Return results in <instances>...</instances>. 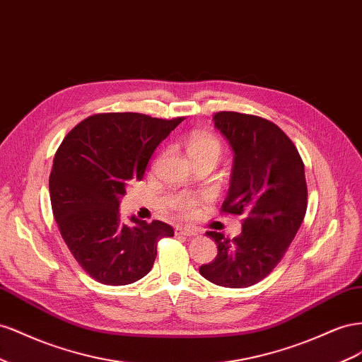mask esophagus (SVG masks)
<instances>
[{
  "mask_svg": "<svg viewBox=\"0 0 362 362\" xmlns=\"http://www.w3.org/2000/svg\"><path fill=\"white\" fill-rule=\"evenodd\" d=\"M174 232L175 235H182V236H194L200 233L197 227H191V226H175Z\"/></svg>",
  "mask_w": 362,
  "mask_h": 362,
  "instance_id": "obj_1",
  "label": "esophagus"
}]
</instances>
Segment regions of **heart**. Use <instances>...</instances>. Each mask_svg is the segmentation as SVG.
Listing matches in <instances>:
<instances>
[{"instance_id":"obj_1","label":"heart","mask_w":362,"mask_h":362,"mask_svg":"<svg viewBox=\"0 0 362 362\" xmlns=\"http://www.w3.org/2000/svg\"><path fill=\"white\" fill-rule=\"evenodd\" d=\"M188 154L192 160L197 159H211L214 162H218L224 153V147L218 138H215L211 133L197 132L192 133L187 142ZM197 199L185 195L173 202V209L177 211L183 216H191L197 208Z\"/></svg>"}]
</instances>
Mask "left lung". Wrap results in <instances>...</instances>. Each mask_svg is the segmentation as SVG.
Instances as JSON below:
<instances>
[{
  "label": "left lung",
  "instance_id": "left-lung-1",
  "mask_svg": "<svg viewBox=\"0 0 362 362\" xmlns=\"http://www.w3.org/2000/svg\"><path fill=\"white\" fill-rule=\"evenodd\" d=\"M214 122L235 153L221 212L244 215V220L243 232L233 240L220 232L206 233L218 253L200 267V274L215 285L247 288L281 262L305 218V165L294 142L272 121L218 112Z\"/></svg>",
  "mask_w": 362,
  "mask_h": 362
}]
</instances>
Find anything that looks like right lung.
<instances>
[{
    "label": "right lung",
    "mask_w": 362,
    "mask_h": 362,
    "mask_svg": "<svg viewBox=\"0 0 362 362\" xmlns=\"http://www.w3.org/2000/svg\"><path fill=\"white\" fill-rule=\"evenodd\" d=\"M183 121L144 113H97L72 129L56 151L49 174L51 208L62 238L97 282L129 285L146 276L158 243L173 236L163 221L130 224L119 218V199L141 180L151 154Z\"/></svg>",
    "instance_id": "right-lung-1"
}]
</instances>
